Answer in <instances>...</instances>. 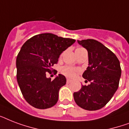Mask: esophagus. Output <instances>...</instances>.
Here are the masks:
<instances>
[{"mask_svg":"<svg viewBox=\"0 0 129 129\" xmlns=\"http://www.w3.org/2000/svg\"><path fill=\"white\" fill-rule=\"evenodd\" d=\"M72 82V80H71L70 79H68V78H67V80H66V82L67 84H70V83Z\"/></svg>","mask_w":129,"mask_h":129,"instance_id":"1","label":"esophagus"}]
</instances>
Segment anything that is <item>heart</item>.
I'll return each mask as SVG.
<instances>
[{"mask_svg": "<svg viewBox=\"0 0 129 129\" xmlns=\"http://www.w3.org/2000/svg\"><path fill=\"white\" fill-rule=\"evenodd\" d=\"M83 48H78L76 50H80V49H82ZM61 72H62L63 74H64L65 76H66L68 77H70V78H72V77L75 76L76 75V73L77 72L76 69L72 67L68 66H63L61 70Z\"/></svg>", "mask_w": 129, "mask_h": 129, "instance_id": "obj_1", "label": "heart"}]
</instances>
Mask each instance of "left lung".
I'll list each match as a JSON object with an SVG mask.
<instances>
[{"label": "left lung", "instance_id": "1", "mask_svg": "<svg viewBox=\"0 0 129 129\" xmlns=\"http://www.w3.org/2000/svg\"><path fill=\"white\" fill-rule=\"evenodd\" d=\"M78 43L88 51V67L82 77L90 84L74 92V98L85 110H99L118 89L121 76L120 61L114 53L96 40H78Z\"/></svg>", "mask_w": 129, "mask_h": 129}]
</instances>
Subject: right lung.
<instances>
[{
    "mask_svg": "<svg viewBox=\"0 0 129 129\" xmlns=\"http://www.w3.org/2000/svg\"><path fill=\"white\" fill-rule=\"evenodd\" d=\"M75 41L52 33H42L28 39L21 47L16 61L17 82L30 105L46 109L56 104L59 90L66 84V78L59 74L51 80L46 75L51 74L61 53Z\"/></svg>",
    "mask_w": 129,
    "mask_h": 129,
    "instance_id": "1",
    "label": "right lung"
}]
</instances>
